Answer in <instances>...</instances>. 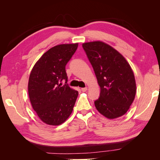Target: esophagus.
Returning a JSON list of instances; mask_svg holds the SVG:
<instances>
[{
	"mask_svg": "<svg viewBox=\"0 0 160 160\" xmlns=\"http://www.w3.org/2000/svg\"><path fill=\"white\" fill-rule=\"evenodd\" d=\"M87 90H88V88H81V91L83 92H85Z\"/></svg>",
	"mask_w": 160,
	"mask_h": 160,
	"instance_id": "obj_1",
	"label": "esophagus"
}]
</instances>
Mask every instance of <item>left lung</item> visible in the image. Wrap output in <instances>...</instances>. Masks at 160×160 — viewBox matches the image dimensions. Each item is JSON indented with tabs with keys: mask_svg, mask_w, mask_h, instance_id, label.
Returning a JSON list of instances; mask_svg holds the SVG:
<instances>
[{
	"mask_svg": "<svg viewBox=\"0 0 160 160\" xmlns=\"http://www.w3.org/2000/svg\"><path fill=\"white\" fill-rule=\"evenodd\" d=\"M83 48L100 87V96L95 101L99 112L108 119L126 113L136 93L133 72L122 54L101 41L85 42Z\"/></svg>",
	"mask_w": 160,
	"mask_h": 160,
	"instance_id": "1",
	"label": "left lung"
}]
</instances>
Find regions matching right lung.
Instances as JSON below:
<instances>
[{
  "mask_svg": "<svg viewBox=\"0 0 160 160\" xmlns=\"http://www.w3.org/2000/svg\"><path fill=\"white\" fill-rule=\"evenodd\" d=\"M78 43L53 47L34 65L28 79V91L33 109L42 122L59 125L71 114L78 91L67 83L65 67ZM66 80L62 86L61 81Z\"/></svg>",
  "mask_w": 160,
  "mask_h": 160,
  "instance_id": "right-lung-1",
  "label": "right lung"
}]
</instances>
